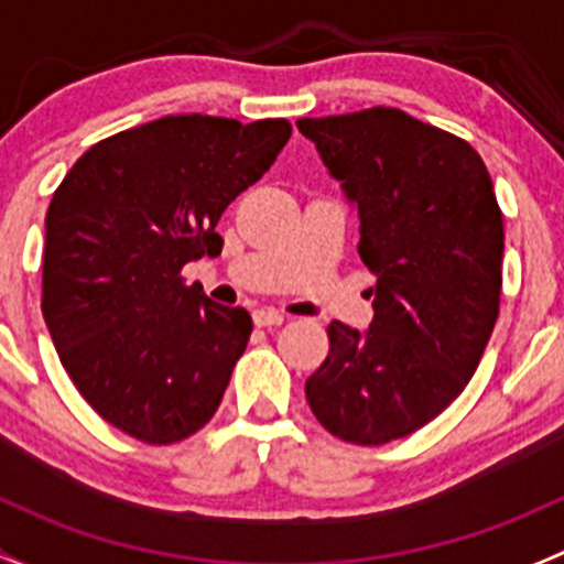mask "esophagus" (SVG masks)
Returning a JSON list of instances; mask_svg holds the SVG:
<instances>
[{
	"mask_svg": "<svg viewBox=\"0 0 564 564\" xmlns=\"http://www.w3.org/2000/svg\"><path fill=\"white\" fill-rule=\"evenodd\" d=\"M252 321L258 328H269V325H282L284 315L276 310H254L252 312Z\"/></svg>",
	"mask_w": 564,
	"mask_h": 564,
	"instance_id": "esophagus-1",
	"label": "esophagus"
}]
</instances>
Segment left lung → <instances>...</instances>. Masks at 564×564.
Masks as SVG:
<instances>
[{
  "instance_id": "left-lung-1",
  "label": "left lung",
  "mask_w": 564,
  "mask_h": 564,
  "mask_svg": "<svg viewBox=\"0 0 564 564\" xmlns=\"http://www.w3.org/2000/svg\"><path fill=\"white\" fill-rule=\"evenodd\" d=\"M358 206L375 321L328 325L306 402L334 437L382 445L464 391L499 315L502 212L480 154L399 108L299 119Z\"/></svg>"
}]
</instances>
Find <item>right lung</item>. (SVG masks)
<instances>
[{
  "instance_id": "obj_1",
  "label": "right lung",
  "mask_w": 564,
  "mask_h": 564,
  "mask_svg": "<svg viewBox=\"0 0 564 564\" xmlns=\"http://www.w3.org/2000/svg\"><path fill=\"white\" fill-rule=\"evenodd\" d=\"M288 119L162 116L78 156L45 214L43 317L62 367L110 426L171 445L217 412L252 334L182 269L288 143Z\"/></svg>"
}]
</instances>
